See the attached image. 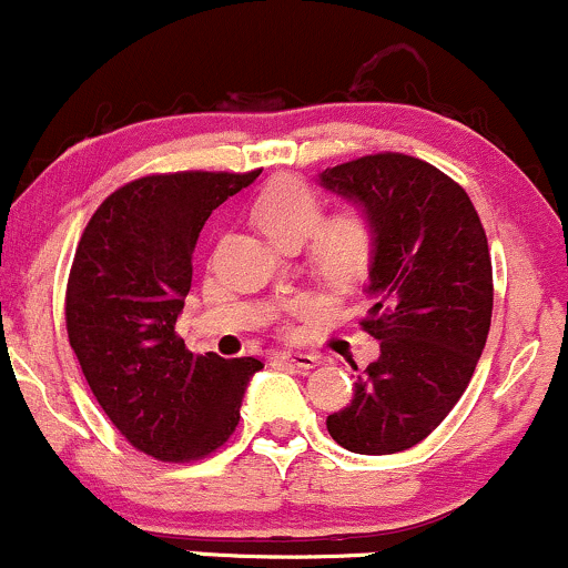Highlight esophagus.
<instances>
[{"label":"esophagus","mask_w":568,"mask_h":568,"mask_svg":"<svg viewBox=\"0 0 568 568\" xmlns=\"http://www.w3.org/2000/svg\"><path fill=\"white\" fill-rule=\"evenodd\" d=\"M280 361L291 363L293 368L298 371H310L315 366H321V355L317 352H296V349H288V352H280Z\"/></svg>","instance_id":"esophagus-1"}]
</instances>
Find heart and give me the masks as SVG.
<instances>
[{"label": "heart", "mask_w": 568, "mask_h": 568, "mask_svg": "<svg viewBox=\"0 0 568 568\" xmlns=\"http://www.w3.org/2000/svg\"><path fill=\"white\" fill-rule=\"evenodd\" d=\"M323 202L304 181L283 179L270 181L251 205L253 224L280 247L302 245L312 234L310 258L325 283L347 288L368 272L374 262V226L366 213L347 207L336 216L321 221ZM298 302L291 310H298Z\"/></svg>", "instance_id": "1"}]
</instances>
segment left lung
Instances as JSON below:
<instances>
[{
  "mask_svg": "<svg viewBox=\"0 0 568 568\" xmlns=\"http://www.w3.org/2000/svg\"><path fill=\"white\" fill-rule=\"evenodd\" d=\"M317 184L366 213L376 237L363 328L379 342V357L325 425L347 452H406L446 419L486 347L494 304L486 232L465 189L408 154L325 168Z\"/></svg>",
  "mask_w": 568,
  "mask_h": 568,
  "instance_id": "8db88e82",
  "label": "left lung"
}]
</instances>
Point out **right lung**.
Masks as SVG:
<instances>
[{
	"instance_id": "1",
	"label": "right lung",
	"mask_w": 568,
	"mask_h": 568,
	"mask_svg": "<svg viewBox=\"0 0 568 568\" xmlns=\"http://www.w3.org/2000/svg\"><path fill=\"white\" fill-rule=\"evenodd\" d=\"M251 173H171L130 181L101 202L77 245L67 288L69 344L98 406L143 454L189 462L234 433L262 361L192 355L175 336L207 216Z\"/></svg>"
}]
</instances>
